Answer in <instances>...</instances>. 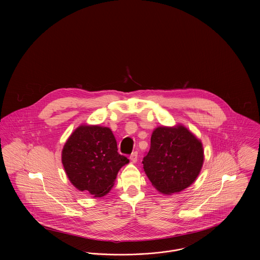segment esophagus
Returning <instances> with one entry per match:
<instances>
[{"instance_id": "1", "label": "esophagus", "mask_w": 260, "mask_h": 260, "mask_svg": "<svg viewBox=\"0 0 260 260\" xmlns=\"http://www.w3.org/2000/svg\"><path fill=\"white\" fill-rule=\"evenodd\" d=\"M137 159H138V153H137V152H133V153L130 155V160L132 161V163H136V162H137Z\"/></svg>"}]
</instances>
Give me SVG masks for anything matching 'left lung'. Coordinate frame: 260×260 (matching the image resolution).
<instances>
[{
    "label": "left lung",
    "instance_id": "left-lung-1",
    "mask_svg": "<svg viewBox=\"0 0 260 260\" xmlns=\"http://www.w3.org/2000/svg\"><path fill=\"white\" fill-rule=\"evenodd\" d=\"M203 162L201 141L182 124L155 128L150 150L142 161L152 185L166 195L181 192L191 185Z\"/></svg>",
    "mask_w": 260,
    "mask_h": 260
}]
</instances>
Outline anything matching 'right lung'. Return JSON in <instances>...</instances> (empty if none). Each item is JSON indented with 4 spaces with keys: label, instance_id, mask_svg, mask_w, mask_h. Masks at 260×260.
Here are the masks:
<instances>
[{
    "label": "right lung",
    "instance_id": "add662e5",
    "mask_svg": "<svg viewBox=\"0 0 260 260\" xmlns=\"http://www.w3.org/2000/svg\"><path fill=\"white\" fill-rule=\"evenodd\" d=\"M62 163L70 182L79 191L102 197L110 192L119 170L129 159L118 153L110 128L83 124L66 141Z\"/></svg>",
    "mask_w": 260,
    "mask_h": 260
}]
</instances>
